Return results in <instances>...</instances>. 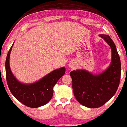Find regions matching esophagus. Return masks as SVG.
Listing matches in <instances>:
<instances>
[{
  "instance_id": "1",
  "label": "esophagus",
  "mask_w": 127,
  "mask_h": 127,
  "mask_svg": "<svg viewBox=\"0 0 127 127\" xmlns=\"http://www.w3.org/2000/svg\"><path fill=\"white\" fill-rule=\"evenodd\" d=\"M69 67H70V68H74V65H73V64H69Z\"/></svg>"
}]
</instances>
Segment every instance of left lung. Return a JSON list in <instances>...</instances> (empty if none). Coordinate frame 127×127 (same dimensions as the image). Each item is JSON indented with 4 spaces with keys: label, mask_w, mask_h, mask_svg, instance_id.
Masks as SVG:
<instances>
[{
    "label": "left lung",
    "mask_w": 127,
    "mask_h": 127,
    "mask_svg": "<svg viewBox=\"0 0 127 127\" xmlns=\"http://www.w3.org/2000/svg\"><path fill=\"white\" fill-rule=\"evenodd\" d=\"M99 36L111 48L112 60L109 67L96 75L85 70H73L70 73L76 99L82 105L90 108L100 107L107 102L115 94L121 78L120 58L114 41L108 35L100 34Z\"/></svg>",
    "instance_id": "8db88e82"
}]
</instances>
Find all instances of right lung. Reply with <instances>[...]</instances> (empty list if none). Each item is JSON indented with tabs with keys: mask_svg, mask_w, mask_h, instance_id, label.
Masks as SVG:
<instances>
[{
	"mask_svg": "<svg viewBox=\"0 0 127 127\" xmlns=\"http://www.w3.org/2000/svg\"><path fill=\"white\" fill-rule=\"evenodd\" d=\"M13 44L7 53L5 63L6 77L10 92L20 102L28 107L38 108L47 104L53 97L54 85L65 74V68L63 67L55 70L33 83H21L13 76L9 65Z\"/></svg>",
	"mask_w": 127,
	"mask_h": 127,
	"instance_id": "add662e5",
	"label": "right lung"
}]
</instances>
